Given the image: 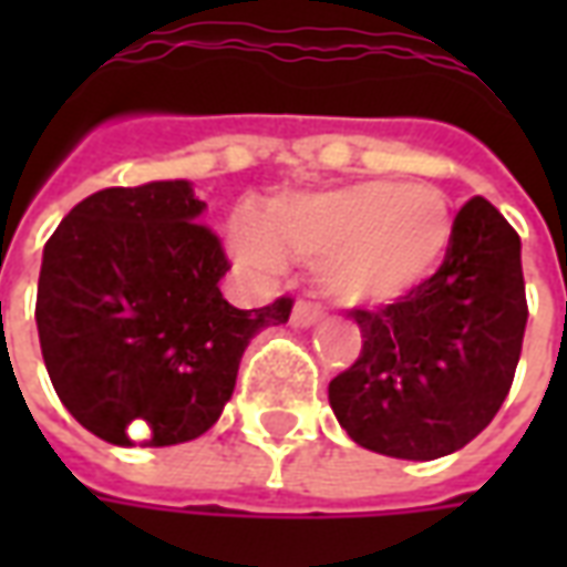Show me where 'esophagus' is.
<instances>
[{
	"mask_svg": "<svg viewBox=\"0 0 567 567\" xmlns=\"http://www.w3.org/2000/svg\"><path fill=\"white\" fill-rule=\"evenodd\" d=\"M321 321V309L312 307V303H297L295 312H291V324L295 328H316Z\"/></svg>",
	"mask_w": 567,
	"mask_h": 567,
	"instance_id": "1",
	"label": "esophagus"
}]
</instances>
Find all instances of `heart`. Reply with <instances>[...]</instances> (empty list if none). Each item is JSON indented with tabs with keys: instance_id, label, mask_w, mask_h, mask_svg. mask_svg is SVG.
Masks as SVG:
<instances>
[{
	"instance_id": "obj_1",
	"label": "heart",
	"mask_w": 567,
	"mask_h": 567,
	"mask_svg": "<svg viewBox=\"0 0 567 567\" xmlns=\"http://www.w3.org/2000/svg\"><path fill=\"white\" fill-rule=\"evenodd\" d=\"M455 239L450 199L434 185L389 178L272 199L260 224L239 218L227 246L248 270H282L285 258L316 267L340 307H394L419 295Z\"/></svg>"
}]
</instances>
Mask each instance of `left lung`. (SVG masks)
I'll return each mask as SVG.
<instances>
[{"label": "left lung", "instance_id": "1", "mask_svg": "<svg viewBox=\"0 0 567 567\" xmlns=\"http://www.w3.org/2000/svg\"><path fill=\"white\" fill-rule=\"evenodd\" d=\"M364 349L328 385L358 446L406 462L462 450L511 392L528 321L523 243L488 199L455 215L440 272L394 307L355 309Z\"/></svg>", "mask_w": 567, "mask_h": 567}]
</instances>
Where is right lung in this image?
Segmentation results:
<instances>
[{"label": "right lung", "instance_id": "add662e5", "mask_svg": "<svg viewBox=\"0 0 567 567\" xmlns=\"http://www.w3.org/2000/svg\"><path fill=\"white\" fill-rule=\"evenodd\" d=\"M206 203L187 178L105 187L60 221L39 272L35 324L56 398L115 446L206 434L230 401L251 337L285 324L291 300L236 309Z\"/></svg>", "mask_w": 567, "mask_h": 567}]
</instances>
